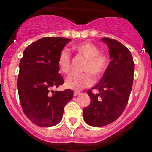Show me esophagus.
Wrapping results in <instances>:
<instances>
[{
    "label": "esophagus",
    "instance_id": "obj_1",
    "mask_svg": "<svg viewBox=\"0 0 152 152\" xmlns=\"http://www.w3.org/2000/svg\"><path fill=\"white\" fill-rule=\"evenodd\" d=\"M79 93H80V92H79V91H74V93H73V96H77L79 94Z\"/></svg>",
    "mask_w": 152,
    "mask_h": 152
}]
</instances>
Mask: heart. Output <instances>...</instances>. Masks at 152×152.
<instances>
[{"mask_svg":"<svg viewBox=\"0 0 152 152\" xmlns=\"http://www.w3.org/2000/svg\"><path fill=\"white\" fill-rule=\"evenodd\" d=\"M74 48L79 55L87 59L82 69L85 73L70 76L66 79L65 85L67 88L79 90L94 83L93 75L98 79L104 74L109 65V58L104 52L99 51V48L96 44L89 41L77 44ZM57 65L61 73L69 74L71 70L72 58L67 50H62L59 53Z\"/></svg>","mask_w":152,"mask_h":152,"instance_id":"1","label":"heart"}]
</instances>
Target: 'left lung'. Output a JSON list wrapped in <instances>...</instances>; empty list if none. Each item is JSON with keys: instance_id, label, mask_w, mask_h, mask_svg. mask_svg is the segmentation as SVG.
<instances>
[{"instance_id": "8db88e82", "label": "left lung", "mask_w": 152, "mask_h": 152, "mask_svg": "<svg viewBox=\"0 0 152 152\" xmlns=\"http://www.w3.org/2000/svg\"><path fill=\"white\" fill-rule=\"evenodd\" d=\"M109 47L111 61L100 82L87 90L90 104L83 110L85 121L101 127L117 120L125 110L132 88L134 63L126 47L115 39L102 38ZM93 88L99 90L95 94Z\"/></svg>"}]
</instances>
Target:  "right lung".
I'll return each mask as SVG.
<instances>
[{
	"instance_id": "obj_1",
	"label": "right lung",
	"mask_w": 152,
	"mask_h": 152,
	"mask_svg": "<svg viewBox=\"0 0 152 152\" xmlns=\"http://www.w3.org/2000/svg\"><path fill=\"white\" fill-rule=\"evenodd\" d=\"M70 40L64 37L41 38L25 49L20 62L18 90L21 107L29 120L39 126L59 124L64 107L73 97L70 89L51 90L64 83L57 59Z\"/></svg>"
}]
</instances>
